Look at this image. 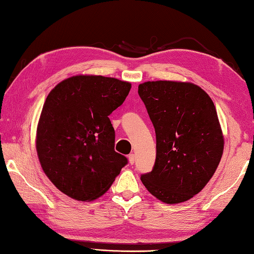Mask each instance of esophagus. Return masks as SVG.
I'll use <instances>...</instances> for the list:
<instances>
[{"label":"esophagus","instance_id":"34e87169","mask_svg":"<svg viewBox=\"0 0 254 254\" xmlns=\"http://www.w3.org/2000/svg\"><path fill=\"white\" fill-rule=\"evenodd\" d=\"M128 160H129V164L130 165H133L135 164V160H136V158H135V155L133 154H130L128 156Z\"/></svg>","mask_w":254,"mask_h":254}]
</instances>
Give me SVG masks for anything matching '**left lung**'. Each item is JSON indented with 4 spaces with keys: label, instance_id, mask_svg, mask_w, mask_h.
<instances>
[{
    "label": "left lung",
    "instance_id": "obj_1",
    "mask_svg": "<svg viewBox=\"0 0 254 254\" xmlns=\"http://www.w3.org/2000/svg\"><path fill=\"white\" fill-rule=\"evenodd\" d=\"M156 131L154 168L143 186L165 203H180L199 193L216 172L223 135L214 104L192 83L156 80L138 86Z\"/></svg>",
    "mask_w": 254,
    "mask_h": 254
}]
</instances>
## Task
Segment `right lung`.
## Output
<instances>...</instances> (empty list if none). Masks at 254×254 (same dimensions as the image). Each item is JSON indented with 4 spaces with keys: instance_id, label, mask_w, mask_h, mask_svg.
<instances>
[{
    "instance_id": "right-lung-1",
    "label": "right lung",
    "mask_w": 254,
    "mask_h": 254,
    "mask_svg": "<svg viewBox=\"0 0 254 254\" xmlns=\"http://www.w3.org/2000/svg\"><path fill=\"white\" fill-rule=\"evenodd\" d=\"M131 84L96 75L66 78L51 90L36 130V151L57 189L92 201L111 188L127 158L115 151L109 119L125 102Z\"/></svg>"
}]
</instances>
